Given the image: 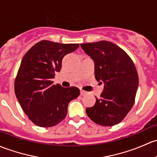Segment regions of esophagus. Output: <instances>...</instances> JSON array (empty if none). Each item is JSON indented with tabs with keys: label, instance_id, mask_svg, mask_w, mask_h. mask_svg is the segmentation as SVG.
Listing matches in <instances>:
<instances>
[{
	"label": "esophagus",
	"instance_id": "obj_1",
	"mask_svg": "<svg viewBox=\"0 0 157 157\" xmlns=\"http://www.w3.org/2000/svg\"><path fill=\"white\" fill-rule=\"evenodd\" d=\"M80 95H86V92L84 91V90H80Z\"/></svg>",
	"mask_w": 157,
	"mask_h": 157
}]
</instances>
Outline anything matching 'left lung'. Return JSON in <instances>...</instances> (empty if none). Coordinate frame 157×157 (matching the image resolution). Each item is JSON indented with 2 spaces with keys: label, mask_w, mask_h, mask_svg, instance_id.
<instances>
[{
  "label": "left lung",
  "mask_w": 157,
  "mask_h": 157,
  "mask_svg": "<svg viewBox=\"0 0 157 157\" xmlns=\"http://www.w3.org/2000/svg\"><path fill=\"white\" fill-rule=\"evenodd\" d=\"M80 46L95 62L96 80L105 83L100 98H96L95 105L87 108L86 112L92 121L100 126L118 124L135 103L138 76L134 62L123 49L109 41Z\"/></svg>",
  "instance_id": "8db88e82"
}]
</instances>
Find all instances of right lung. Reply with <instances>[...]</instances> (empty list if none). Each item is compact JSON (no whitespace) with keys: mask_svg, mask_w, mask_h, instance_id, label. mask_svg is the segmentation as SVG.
Wrapping results in <instances>:
<instances>
[{"mask_svg":"<svg viewBox=\"0 0 157 157\" xmlns=\"http://www.w3.org/2000/svg\"><path fill=\"white\" fill-rule=\"evenodd\" d=\"M78 44H59L41 40L22 58L15 79V94L29 120L40 127H52L65 118L67 106L80 95V90L54 85L52 79L59 72L66 54L74 52Z\"/></svg>","mask_w":157,"mask_h":157,"instance_id":"1","label":"right lung"}]
</instances>
